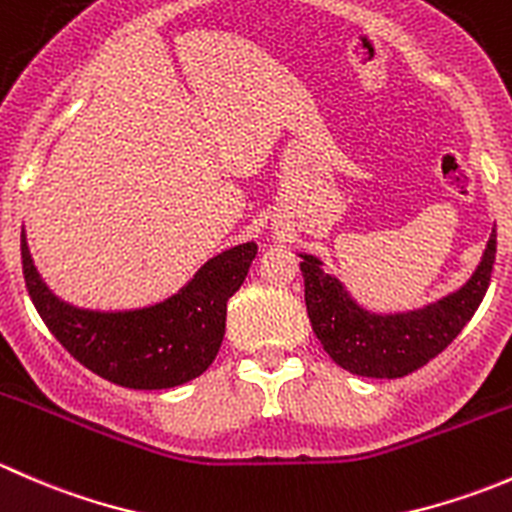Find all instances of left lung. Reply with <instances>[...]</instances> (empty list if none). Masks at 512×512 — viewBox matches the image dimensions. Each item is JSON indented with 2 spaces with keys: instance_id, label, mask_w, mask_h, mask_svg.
<instances>
[{
  "instance_id": "obj_1",
  "label": "left lung",
  "mask_w": 512,
  "mask_h": 512,
  "mask_svg": "<svg viewBox=\"0 0 512 512\" xmlns=\"http://www.w3.org/2000/svg\"><path fill=\"white\" fill-rule=\"evenodd\" d=\"M495 230L476 275L466 287L436 304L406 314H371L361 309L322 262L302 255L304 304L324 352L342 369L371 379H399L414 374L438 356L471 322L490 285L495 262Z\"/></svg>"
}]
</instances>
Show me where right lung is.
<instances>
[{
	"instance_id": "right-lung-1",
	"label": "right lung",
	"mask_w": 512,
	"mask_h": 512,
	"mask_svg": "<svg viewBox=\"0 0 512 512\" xmlns=\"http://www.w3.org/2000/svg\"><path fill=\"white\" fill-rule=\"evenodd\" d=\"M257 255L245 242L200 267L175 297L136 312H89L46 289L22 235V270L36 312L76 361L126 389H170L203 374L225 337L227 299Z\"/></svg>"
}]
</instances>
